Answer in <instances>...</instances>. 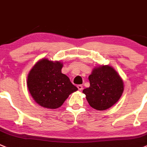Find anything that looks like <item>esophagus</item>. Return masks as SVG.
Instances as JSON below:
<instances>
[{
	"mask_svg": "<svg viewBox=\"0 0 147 147\" xmlns=\"http://www.w3.org/2000/svg\"><path fill=\"white\" fill-rule=\"evenodd\" d=\"M77 88H78V89L79 90H83V86H82V85H78V86H77Z\"/></svg>",
	"mask_w": 147,
	"mask_h": 147,
	"instance_id": "34e87169",
	"label": "esophagus"
}]
</instances>
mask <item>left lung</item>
<instances>
[{"label": "left lung", "mask_w": 147, "mask_h": 147, "mask_svg": "<svg viewBox=\"0 0 147 147\" xmlns=\"http://www.w3.org/2000/svg\"><path fill=\"white\" fill-rule=\"evenodd\" d=\"M90 87L83 90L89 105L98 110H105L116 103L124 90L123 81L112 66L96 67L89 76Z\"/></svg>", "instance_id": "obj_1"}]
</instances>
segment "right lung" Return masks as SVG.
Listing matches in <instances>:
<instances>
[{
    "mask_svg": "<svg viewBox=\"0 0 147 147\" xmlns=\"http://www.w3.org/2000/svg\"><path fill=\"white\" fill-rule=\"evenodd\" d=\"M63 63L42 59L35 63L28 76V90L40 106L49 109L61 107L78 90L67 76L61 73Z\"/></svg>",
    "mask_w": 147,
    "mask_h": 147,
    "instance_id": "1",
    "label": "right lung"
}]
</instances>
